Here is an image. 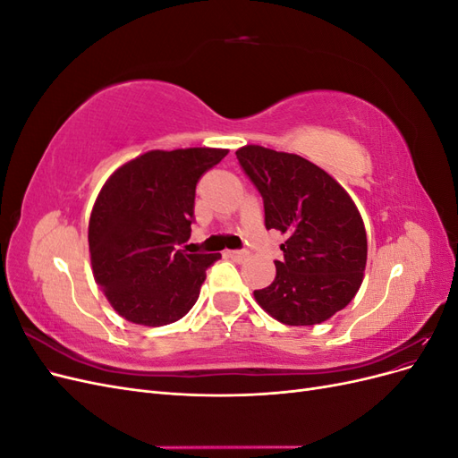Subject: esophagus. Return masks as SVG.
<instances>
[{
	"label": "esophagus",
	"instance_id": "1",
	"mask_svg": "<svg viewBox=\"0 0 458 458\" xmlns=\"http://www.w3.org/2000/svg\"><path fill=\"white\" fill-rule=\"evenodd\" d=\"M225 256L231 258V259H234V261H242V259H246L248 254H246L244 250H227Z\"/></svg>",
	"mask_w": 458,
	"mask_h": 458
}]
</instances>
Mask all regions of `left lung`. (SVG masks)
<instances>
[{"label": "left lung", "mask_w": 458, "mask_h": 458, "mask_svg": "<svg viewBox=\"0 0 458 458\" xmlns=\"http://www.w3.org/2000/svg\"><path fill=\"white\" fill-rule=\"evenodd\" d=\"M234 155L263 199L266 227L286 234L275 281L254 290L256 301L283 325L327 321L363 283L367 233L355 202L335 177L298 155L259 145Z\"/></svg>", "instance_id": "obj_1"}]
</instances>
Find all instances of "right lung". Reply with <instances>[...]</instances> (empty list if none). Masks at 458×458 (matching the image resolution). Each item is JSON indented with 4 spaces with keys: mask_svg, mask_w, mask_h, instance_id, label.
Returning <instances> with one entry per match:
<instances>
[{
    "mask_svg": "<svg viewBox=\"0 0 458 458\" xmlns=\"http://www.w3.org/2000/svg\"><path fill=\"white\" fill-rule=\"evenodd\" d=\"M227 148L148 150L110 175L89 217L95 283L130 323L162 327L195 306L221 254L177 250L191 237L195 192Z\"/></svg>",
    "mask_w": 458,
    "mask_h": 458,
    "instance_id": "right-lung-1",
    "label": "right lung"
}]
</instances>
